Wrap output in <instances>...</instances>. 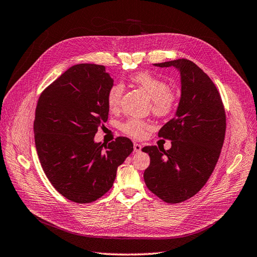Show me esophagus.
Here are the masks:
<instances>
[{
	"label": "esophagus",
	"instance_id": "obj_1",
	"mask_svg": "<svg viewBox=\"0 0 257 257\" xmlns=\"http://www.w3.org/2000/svg\"><path fill=\"white\" fill-rule=\"evenodd\" d=\"M134 149H135V152H141L142 145L139 144V143H135V144H134Z\"/></svg>",
	"mask_w": 257,
	"mask_h": 257
}]
</instances>
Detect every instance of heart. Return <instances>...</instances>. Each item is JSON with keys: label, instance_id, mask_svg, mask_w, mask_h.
Masks as SVG:
<instances>
[{"label": "heart", "instance_id": "obj_1", "mask_svg": "<svg viewBox=\"0 0 257 257\" xmlns=\"http://www.w3.org/2000/svg\"><path fill=\"white\" fill-rule=\"evenodd\" d=\"M131 82L149 94L151 98V109L157 117H167L172 115L179 104L178 93L170 89L165 79L151 74L149 72H138L130 77ZM123 93V85L119 82L114 83L106 92V103L109 109L118 108ZM152 127L149 120L130 118L119 124L122 134L134 139H140L144 136L145 130Z\"/></svg>", "mask_w": 257, "mask_h": 257}]
</instances>
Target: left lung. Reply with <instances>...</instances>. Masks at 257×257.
<instances>
[{
	"instance_id": "8db88e82",
	"label": "left lung",
	"mask_w": 257,
	"mask_h": 257,
	"mask_svg": "<svg viewBox=\"0 0 257 257\" xmlns=\"http://www.w3.org/2000/svg\"><path fill=\"white\" fill-rule=\"evenodd\" d=\"M155 65L180 70L182 96L177 115L158 133L159 138L171 141V149H142L151 158L143 178L161 200L180 203L199 192L214 170L225 139V107L214 83L193 61L178 59Z\"/></svg>"
}]
</instances>
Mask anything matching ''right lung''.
<instances>
[{"mask_svg":"<svg viewBox=\"0 0 257 257\" xmlns=\"http://www.w3.org/2000/svg\"><path fill=\"white\" fill-rule=\"evenodd\" d=\"M114 83L104 65H73L47 86L35 108L34 140L41 166L58 193L90 203L113 186L116 170L134 151L126 137L96 143L106 122V92Z\"/></svg>","mask_w":257,"mask_h":257,"instance_id":"add662e5","label":"right lung"}]
</instances>
